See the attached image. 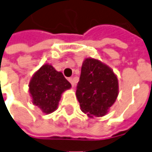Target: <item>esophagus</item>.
Listing matches in <instances>:
<instances>
[{
  "mask_svg": "<svg viewBox=\"0 0 152 152\" xmlns=\"http://www.w3.org/2000/svg\"><path fill=\"white\" fill-rule=\"evenodd\" d=\"M69 81L70 82V83H71V85H72V87H74L75 86V82H74V79L73 78H70L69 79Z\"/></svg>",
  "mask_w": 152,
  "mask_h": 152,
  "instance_id": "esophagus-1",
  "label": "esophagus"
}]
</instances>
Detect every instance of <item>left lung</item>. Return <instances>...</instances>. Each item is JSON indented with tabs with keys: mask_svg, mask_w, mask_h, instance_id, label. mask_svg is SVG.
Masks as SVG:
<instances>
[{
	"mask_svg": "<svg viewBox=\"0 0 152 152\" xmlns=\"http://www.w3.org/2000/svg\"><path fill=\"white\" fill-rule=\"evenodd\" d=\"M119 93L117 75L99 59L83 60L76 97L80 109L89 118L103 117L116 102Z\"/></svg>",
	"mask_w": 152,
	"mask_h": 152,
	"instance_id": "1",
	"label": "left lung"
}]
</instances>
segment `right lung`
I'll list each match as a JSON object with an SVG mask.
<instances>
[{
    "label": "right lung",
    "instance_id": "1",
    "mask_svg": "<svg viewBox=\"0 0 152 152\" xmlns=\"http://www.w3.org/2000/svg\"><path fill=\"white\" fill-rule=\"evenodd\" d=\"M70 88V83L62 73L49 64L41 66L29 83L31 102L45 114L52 113L58 108L63 93Z\"/></svg>",
    "mask_w": 152,
    "mask_h": 152
}]
</instances>
